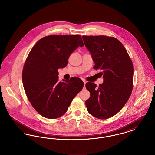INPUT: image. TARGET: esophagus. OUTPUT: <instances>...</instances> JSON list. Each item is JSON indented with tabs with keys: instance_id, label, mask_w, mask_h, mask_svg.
Instances as JSON below:
<instances>
[{
	"instance_id": "34e87169",
	"label": "esophagus",
	"mask_w": 155,
	"mask_h": 155,
	"mask_svg": "<svg viewBox=\"0 0 155 155\" xmlns=\"http://www.w3.org/2000/svg\"><path fill=\"white\" fill-rule=\"evenodd\" d=\"M83 82H84V88H85V84H86V81H85V80H83Z\"/></svg>"
}]
</instances>
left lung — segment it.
Segmentation results:
<instances>
[{
  "label": "left lung",
  "mask_w": 155,
  "mask_h": 155,
  "mask_svg": "<svg viewBox=\"0 0 155 155\" xmlns=\"http://www.w3.org/2000/svg\"><path fill=\"white\" fill-rule=\"evenodd\" d=\"M84 44L95 63L94 68L102 70L103 83L99 87L87 82L90 97L85 102L89 114L107 119L121 110L131 96L134 67L124 46L114 37L82 36Z\"/></svg>",
  "instance_id": "left-lung-1"
}]
</instances>
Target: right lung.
<instances>
[{"mask_svg": "<svg viewBox=\"0 0 155 155\" xmlns=\"http://www.w3.org/2000/svg\"><path fill=\"white\" fill-rule=\"evenodd\" d=\"M84 43L80 35L44 37L31 49L23 67L22 83L31 105L42 116L55 119L66 113L84 87L74 77L60 82L58 69L66 66L70 54Z\"/></svg>", "mask_w": 155, "mask_h": 155, "instance_id": "right-lung-1", "label": "right lung"}]
</instances>
